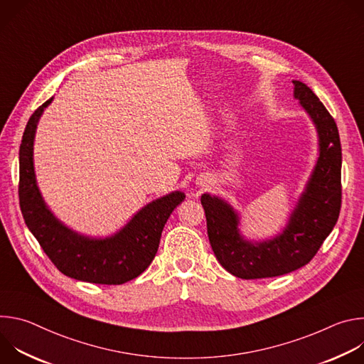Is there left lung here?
I'll return each instance as SVG.
<instances>
[{
  "instance_id": "left-lung-1",
  "label": "left lung",
  "mask_w": 364,
  "mask_h": 364,
  "mask_svg": "<svg viewBox=\"0 0 364 364\" xmlns=\"http://www.w3.org/2000/svg\"><path fill=\"white\" fill-rule=\"evenodd\" d=\"M292 83L294 97L316 125L318 159L284 230L272 239L247 240L239 230V213L226 200L209 193L201 196L216 259L242 279L279 277L302 268L316 256L340 215L341 144L336 121L305 83Z\"/></svg>"
}]
</instances>
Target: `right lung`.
<instances>
[{
    "label": "right lung",
    "instance_id": "right-lung-1",
    "mask_svg": "<svg viewBox=\"0 0 364 364\" xmlns=\"http://www.w3.org/2000/svg\"><path fill=\"white\" fill-rule=\"evenodd\" d=\"M46 100L30 117L20 145L18 197L28 230L55 267L77 281L102 285L125 284L141 275L159 250L161 233L170 215L184 201L183 191H173L144 205L117 233L90 237L63 225L47 207L34 173V136Z\"/></svg>",
    "mask_w": 364,
    "mask_h": 364
}]
</instances>
